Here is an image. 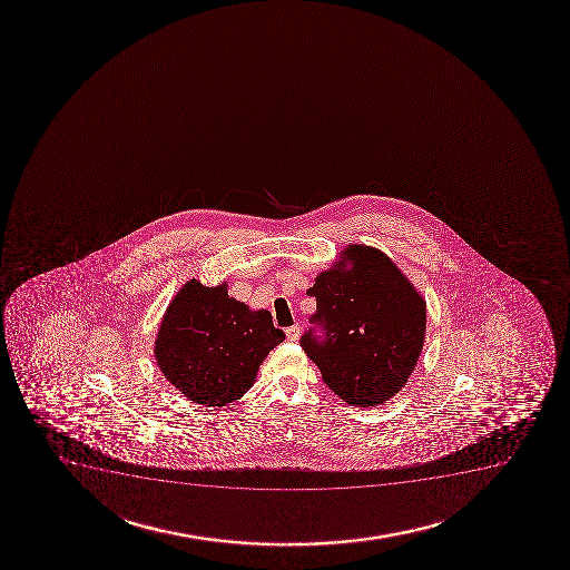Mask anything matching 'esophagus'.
I'll return each instance as SVG.
<instances>
[{
    "label": "esophagus",
    "mask_w": 570,
    "mask_h": 570,
    "mask_svg": "<svg viewBox=\"0 0 570 570\" xmlns=\"http://www.w3.org/2000/svg\"><path fill=\"white\" fill-rule=\"evenodd\" d=\"M286 337H288L289 342H297V337H299V326H297V324L289 326V328L286 330Z\"/></svg>",
    "instance_id": "34e87169"
}]
</instances>
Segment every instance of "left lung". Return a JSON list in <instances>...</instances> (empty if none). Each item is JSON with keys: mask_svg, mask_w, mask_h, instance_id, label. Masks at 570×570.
<instances>
[{"mask_svg": "<svg viewBox=\"0 0 570 570\" xmlns=\"http://www.w3.org/2000/svg\"><path fill=\"white\" fill-rule=\"evenodd\" d=\"M311 330L302 337L322 380L358 409L393 399L414 372L425 342L428 308L401 268L382 249L348 244L328 271L316 275Z\"/></svg>", "mask_w": 570, "mask_h": 570, "instance_id": "1", "label": "left lung"}]
</instances>
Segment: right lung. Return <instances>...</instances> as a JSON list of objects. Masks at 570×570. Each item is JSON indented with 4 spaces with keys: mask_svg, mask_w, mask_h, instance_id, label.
Listing matches in <instances>:
<instances>
[{
    "mask_svg": "<svg viewBox=\"0 0 570 570\" xmlns=\"http://www.w3.org/2000/svg\"><path fill=\"white\" fill-rule=\"evenodd\" d=\"M284 337L268 311L230 297L227 282L209 288L193 278L164 313L155 356L188 401L225 406L254 385L262 362Z\"/></svg>",
    "mask_w": 570,
    "mask_h": 570,
    "instance_id": "add662e5",
    "label": "right lung"
}]
</instances>
